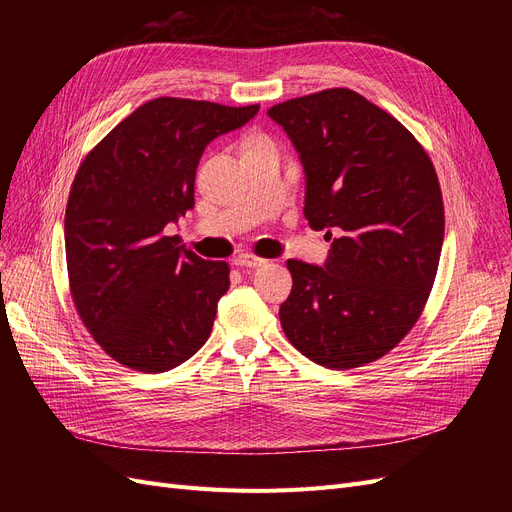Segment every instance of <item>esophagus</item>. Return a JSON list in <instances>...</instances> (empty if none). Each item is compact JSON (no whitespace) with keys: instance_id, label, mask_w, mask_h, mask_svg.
<instances>
[{"instance_id":"esophagus-1","label":"esophagus","mask_w":512,"mask_h":512,"mask_svg":"<svg viewBox=\"0 0 512 512\" xmlns=\"http://www.w3.org/2000/svg\"><path fill=\"white\" fill-rule=\"evenodd\" d=\"M235 265H237V267H250V269H254V267L267 265V260H265V258H258V256H254V254L243 252V254H239V256L235 258Z\"/></svg>"}]
</instances>
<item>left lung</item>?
I'll use <instances>...</instances> for the list:
<instances>
[{
    "label": "left lung",
    "instance_id": "left-lung-1",
    "mask_svg": "<svg viewBox=\"0 0 512 512\" xmlns=\"http://www.w3.org/2000/svg\"><path fill=\"white\" fill-rule=\"evenodd\" d=\"M299 153L303 213L327 230L324 265L288 260L290 344L329 369L380 359L421 316L444 241L436 168L401 123L352 89L269 108Z\"/></svg>",
    "mask_w": 512,
    "mask_h": 512
}]
</instances>
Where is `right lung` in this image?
<instances>
[{"label":"right lung","mask_w":512,"mask_h":512,"mask_svg":"<svg viewBox=\"0 0 512 512\" xmlns=\"http://www.w3.org/2000/svg\"><path fill=\"white\" fill-rule=\"evenodd\" d=\"M258 108L149 100L76 173L64 226L70 292L91 337L121 365L160 374L209 339L230 269L185 250L168 226L194 209L205 147Z\"/></svg>","instance_id":"add662e5"}]
</instances>
